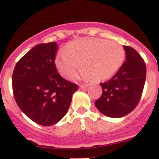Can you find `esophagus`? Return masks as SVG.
Wrapping results in <instances>:
<instances>
[{
	"instance_id": "esophagus-1",
	"label": "esophagus",
	"mask_w": 159,
	"mask_h": 159,
	"mask_svg": "<svg viewBox=\"0 0 159 159\" xmlns=\"http://www.w3.org/2000/svg\"><path fill=\"white\" fill-rule=\"evenodd\" d=\"M88 87V84H80V89H85V88H87Z\"/></svg>"
}]
</instances>
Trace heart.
Returning <instances> with one entry per match:
<instances>
[{
  "label": "heart",
  "mask_w": 159,
  "mask_h": 159,
  "mask_svg": "<svg viewBox=\"0 0 159 159\" xmlns=\"http://www.w3.org/2000/svg\"><path fill=\"white\" fill-rule=\"evenodd\" d=\"M125 51L116 41L100 39H82L67 44L63 53L55 59V66L63 77H70L83 68L84 79L92 77L96 81L111 78L123 64Z\"/></svg>",
  "instance_id": "b5f03b06"
}]
</instances>
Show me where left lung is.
<instances>
[{
  "instance_id": "8db88e82",
  "label": "left lung",
  "mask_w": 159,
  "mask_h": 159,
  "mask_svg": "<svg viewBox=\"0 0 159 159\" xmlns=\"http://www.w3.org/2000/svg\"><path fill=\"white\" fill-rule=\"evenodd\" d=\"M126 61L109 80L100 84L101 98L95 106L102 114L121 118L132 112L140 102L146 76V66L134 48L124 46Z\"/></svg>"
}]
</instances>
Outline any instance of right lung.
<instances>
[{"label": "right lung", "instance_id": "right-lung-1", "mask_svg": "<svg viewBox=\"0 0 159 159\" xmlns=\"http://www.w3.org/2000/svg\"><path fill=\"white\" fill-rule=\"evenodd\" d=\"M57 50L55 42L37 44L17 62L12 76L18 107L43 126L56 124L65 116L78 89L58 74L54 61Z\"/></svg>", "mask_w": 159, "mask_h": 159}]
</instances>
